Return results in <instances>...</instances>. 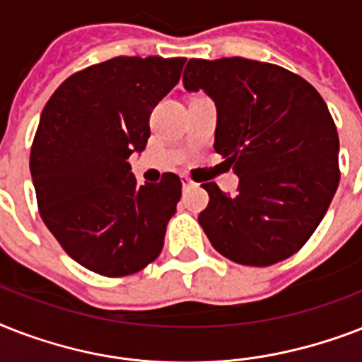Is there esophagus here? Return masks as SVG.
I'll return each mask as SVG.
<instances>
[{
	"mask_svg": "<svg viewBox=\"0 0 362 362\" xmlns=\"http://www.w3.org/2000/svg\"><path fill=\"white\" fill-rule=\"evenodd\" d=\"M192 186H193V182L189 180L187 176H182V187H184V189H187V187H192Z\"/></svg>",
	"mask_w": 362,
	"mask_h": 362,
	"instance_id": "1",
	"label": "esophagus"
}]
</instances>
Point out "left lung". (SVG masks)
<instances>
[{"label":"left lung","mask_w":362,"mask_h":362,"mask_svg":"<svg viewBox=\"0 0 362 362\" xmlns=\"http://www.w3.org/2000/svg\"><path fill=\"white\" fill-rule=\"evenodd\" d=\"M187 92L216 103L214 150L238 176L235 195L203 184L199 223L235 263L269 267L291 257L323 220L340 182L337 125L312 84L246 58L189 59Z\"/></svg>","instance_id":"8db88e82"}]
</instances>
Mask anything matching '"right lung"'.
I'll return each mask as SVG.
<instances>
[{"mask_svg":"<svg viewBox=\"0 0 362 362\" xmlns=\"http://www.w3.org/2000/svg\"><path fill=\"white\" fill-rule=\"evenodd\" d=\"M186 58H120L71 75L41 112L30 170L45 226L76 263L127 276L163 250L182 182L139 184L129 156L150 136V112L178 84Z\"/></svg>","mask_w":362,"mask_h":362,"instance_id":"1","label":"right lung"}]
</instances>
